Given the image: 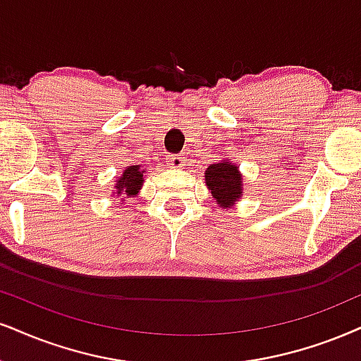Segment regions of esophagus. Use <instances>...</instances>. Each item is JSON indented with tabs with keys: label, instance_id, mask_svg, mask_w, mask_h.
Instances as JSON below:
<instances>
[{
	"label": "esophagus",
	"instance_id": "esophagus-1",
	"mask_svg": "<svg viewBox=\"0 0 361 361\" xmlns=\"http://www.w3.org/2000/svg\"><path fill=\"white\" fill-rule=\"evenodd\" d=\"M184 157H182L180 154H171V155H167V164L171 167H173V169H177V167H182L184 166Z\"/></svg>",
	"mask_w": 361,
	"mask_h": 361
}]
</instances>
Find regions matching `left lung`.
Instances as JSON below:
<instances>
[{"instance_id":"1","label":"left lung","mask_w":361,"mask_h":361,"mask_svg":"<svg viewBox=\"0 0 361 361\" xmlns=\"http://www.w3.org/2000/svg\"><path fill=\"white\" fill-rule=\"evenodd\" d=\"M206 184L214 195L216 202L228 207L243 194L241 173L229 162L211 164L206 171Z\"/></svg>"}]
</instances>
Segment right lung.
<instances>
[{"label": "right lung", "instance_id": "add662e5", "mask_svg": "<svg viewBox=\"0 0 361 361\" xmlns=\"http://www.w3.org/2000/svg\"><path fill=\"white\" fill-rule=\"evenodd\" d=\"M144 172L140 166H130L126 169V172L122 173V177L115 184L117 194L122 195H135L139 192L142 182H144Z\"/></svg>", "mask_w": 361, "mask_h": 361}]
</instances>
